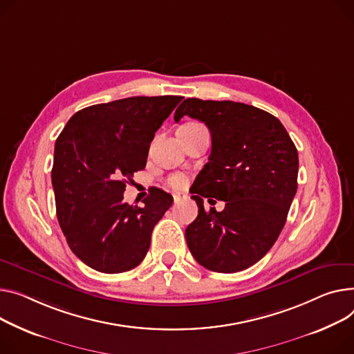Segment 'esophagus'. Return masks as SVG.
I'll return each instance as SVG.
<instances>
[{"mask_svg": "<svg viewBox=\"0 0 354 354\" xmlns=\"http://www.w3.org/2000/svg\"><path fill=\"white\" fill-rule=\"evenodd\" d=\"M186 199H187V195L183 194V192L174 194V201H175V203H180V202H183V201H186Z\"/></svg>", "mask_w": 354, "mask_h": 354, "instance_id": "1", "label": "esophagus"}]
</instances>
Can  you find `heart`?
<instances>
[{"instance_id":"obj_1","label":"heart","mask_w":354,"mask_h":354,"mask_svg":"<svg viewBox=\"0 0 354 354\" xmlns=\"http://www.w3.org/2000/svg\"><path fill=\"white\" fill-rule=\"evenodd\" d=\"M169 183H171L172 186H175V187H180V186L185 183V178H183L182 175H175V176H172V178L169 179Z\"/></svg>"}]
</instances>
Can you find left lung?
<instances>
[{
	"mask_svg": "<svg viewBox=\"0 0 354 354\" xmlns=\"http://www.w3.org/2000/svg\"><path fill=\"white\" fill-rule=\"evenodd\" d=\"M185 115L205 122L212 136L192 192L199 210L185 230L187 248L212 272H241L261 261L286 223L297 191V149L276 116L252 105L187 98L175 122ZM203 197L223 200L225 209L206 212Z\"/></svg>",
	"mask_w": 354,
	"mask_h": 354,
	"instance_id": "8db88e82",
	"label": "left lung"
}]
</instances>
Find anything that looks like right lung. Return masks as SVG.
<instances>
[{"instance_id":"obj_1","label":"right lung","mask_w":354,"mask_h":354,"mask_svg":"<svg viewBox=\"0 0 354 354\" xmlns=\"http://www.w3.org/2000/svg\"><path fill=\"white\" fill-rule=\"evenodd\" d=\"M182 97H131L78 111L59 133L53 165L57 218L86 266L122 273L144 261L174 198L155 189L145 206L125 203L127 180L142 171L155 132Z\"/></svg>"}]
</instances>
